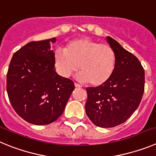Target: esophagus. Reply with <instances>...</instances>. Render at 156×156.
<instances>
[{
  "label": "esophagus",
  "mask_w": 156,
  "mask_h": 156,
  "mask_svg": "<svg viewBox=\"0 0 156 156\" xmlns=\"http://www.w3.org/2000/svg\"><path fill=\"white\" fill-rule=\"evenodd\" d=\"M75 86L76 87V88H81V85H80L78 83H75Z\"/></svg>",
  "instance_id": "obj_1"
}]
</instances>
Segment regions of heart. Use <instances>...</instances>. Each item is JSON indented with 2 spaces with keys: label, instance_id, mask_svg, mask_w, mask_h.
Here are the masks:
<instances>
[{
  "label": "heart",
  "instance_id": "obj_1",
  "mask_svg": "<svg viewBox=\"0 0 156 156\" xmlns=\"http://www.w3.org/2000/svg\"><path fill=\"white\" fill-rule=\"evenodd\" d=\"M116 54L109 45L86 38L69 42L65 49L54 54V64L59 75L68 78L79 69L81 81L92 85L105 83L113 75Z\"/></svg>",
  "mask_w": 156,
  "mask_h": 156
}]
</instances>
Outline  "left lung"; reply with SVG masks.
Returning <instances> with one entry per match:
<instances>
[{
	"instance_id": "8db88e82",
	"label": "left lung",
	"mask_w": 156,
	"mask_h": 156,
	"mask_svg": "<svg viewBox=\"0 0 156 156\" xmlns=\"http://www.w3.org/2000/svg\"><path fill=\"white\" fill-rule=\"evenodd\" d=\"M116 54V65L111 77L97 87L86 88V115L100 127L118 126L139 106L144 90V70L138 59L107 36Z\"/></svg>"
}]
</instances>
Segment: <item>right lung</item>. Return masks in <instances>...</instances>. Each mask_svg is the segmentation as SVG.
Masks as SVG:
<instances>
[{"instance_id": "1", "label": "right lung", "mask_w": 156, "mask_h": 156, "mask_svg": "<svg viewBox=\"0 0 156 156\" xmlns=\"http://www.w3.org/2000/svg\"><path fill=\"white\" fill-rule=\"evenodd\" d=\"M55 38L28 43L14 54L7 74V92L23 120L46 125L61 116L75 85L54 68L50 43Z\"/></svg>"}]
</instances>
